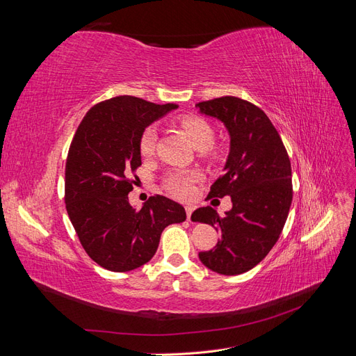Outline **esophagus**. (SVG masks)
I'll return each instance as SVG.
<instances>
[{
  "label": "esophagus",
  "instance_id": "1",
  "mask_svg": "<svg viewBox=\"0 0 356 356\" xmlns=\"http://www.w3.org/2000/svg\"><path fill=\"white\" fill-rule=\"evenodd\" d=\"M186 212H187V220L190 221L191 213H193V207H186Z\"/></svg>",
  "mask_w": 356,
  "mask_h": 356
}]
</instances>
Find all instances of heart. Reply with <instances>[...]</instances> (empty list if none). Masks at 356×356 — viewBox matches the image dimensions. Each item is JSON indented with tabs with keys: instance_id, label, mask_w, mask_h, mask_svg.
Returning <instances> with one entry per match:
<instances>
[{
	"instance_id": "heart-1",
	"label": "heart",
	"mask_w": 356,
	"mask_h": 356,
	"mask_svg": "<svg viewBox=\"0 0 356 356\" xmlns=\"http://www.w3.org/2000/svg\"><path fill=\"white\" fill-rule=\"evenodd\" d=\"M179 126L182 129V132L188 136L191 144L200 149L202 154L211 153L209 145L212 143L213 132L212 127L204 122L203 118L196 115L182 117ZM156 139L157 134L153 126L144 129L141 138H139V153L145 157L152 156L156 147ZM196 178L197 174H195V172H190V174H186V172H175V174H170L166 178V188L177 197H187L191 193V186Z\"/></svg>"
}]
</instances>
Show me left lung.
I'll list each match as a JSON object with an SVG mask.
<instances>
[{
	"label": "left lung",
	"instance_id": "left-lung-1",
	"mask_svg": "<svg viewBox=\"0 0 356 356\" xmlns=\"http://www.w3.org/2000/svg\"><path fill=\"white\" fill-rule=\"evenodd\" d=\"M196 106L220 120L230 136L224 174L208 199L230 196L233 203L224 217L211 207L193 212V221L211 224L221 234L199 258L212 272L241 275L260 263L282 233L293 202L289 157L275 126L254 104L222 96Z\"/></svg>",
	"mask_w": 356,
	"mask_h": 356
}]
</instances>
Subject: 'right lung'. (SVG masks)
<instances>
[{
  "label": "right lung",
  "mask_w": 356,
  "mask_h": 356,
  "mask_svg": "<svg viewBox=\"0 0 356 356\" xmlns=\"http://www.w3.org/2000/svg\"><path fill=\"white\" fill-rule=\"evenodd\" d=\"M175 108L115 96L92 106L75 131L65 166L67 212L84 251L106 270L148 263L161 232L186 221V209L165 196H152L139 211L127 197L135 182L129 177L141 166V134Z\"/></svg>",
  "instance_id": "add662e5"
}]
</instances>
